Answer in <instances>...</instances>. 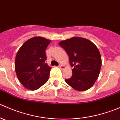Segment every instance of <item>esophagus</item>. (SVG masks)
I'll return each instance as SVG.
<instances>
[{
  "label": "esophagus",
  "instance_id": "34e87169",
  "mask_svg": "<svg viewBox=\"0 0 120 120\" xmlns=\"http://www.w3.org/2000/svg\"><path fill=\"white\" fill-rule=\"evenodd\" d=\"M59 68H61V70H64V69L65 68V66H64V65H63V64H60L59 66Z\"/></svg>",
  "mask_w": 120,
  "mask_h": 120
}]
</instances>
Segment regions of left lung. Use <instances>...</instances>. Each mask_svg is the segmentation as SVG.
Returning a JSON list of instances; mask_svg holds the SVG:
<instances>
[{
  "instance_id": "left-lung-1",
  "label": "left lung",
  "mask_w": 120,
  "mask_h": 120,
  "mask_svg": "<svg viewBox=\"0 0 120 120\" xmlns=\"http://www.w3.org/2000/svg\"><path fill=\"white\" fill-rule=\"evenodd\" d=\"M67 52L72 77L65 79L68 85L78 91H85L94 85L100 74L101 58L93 42L81 37H72L59 43Z\"/></svg>"
}]
</instances>
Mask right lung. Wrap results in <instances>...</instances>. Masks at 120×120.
I'll list each match as a JSON object with an SVG mask.
<instances>
[{"instance_id": "add662e5", "label": "right lung", "mask_w": 120, "mask_h": 120, "mask_svg": "<svg viewBox=\"0 0 120 120\" xmlns=\"http://www.w3.org/2000/svg\"><path fill=\"white\" fill-rule=\"evenodd\" d=\"M50 40L41 37L30 39L19 49L15 70L19 81L26 89L35 90L48 81L52 68L45 61V50Z\"/></svg>"}]
</instances>
